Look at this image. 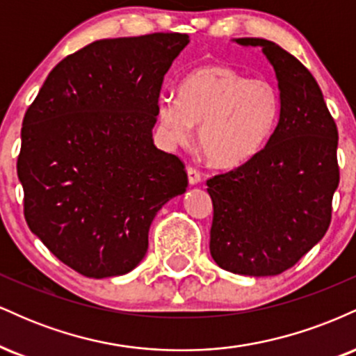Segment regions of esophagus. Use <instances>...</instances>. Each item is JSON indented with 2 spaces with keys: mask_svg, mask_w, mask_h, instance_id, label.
<instances>
[{
  "mask_svg": "<svg viewBox=\"0 0 356 356\" xmlns=\"http://www.w3.org/2000/svg\"><path fill=\"white\" fill-rule=\"evenodd\" d=\"M187 177H189V184L191 186H197L201 182V172L194 167H187Z\"/></svg>",
  "mask_w": 356,
  "mask_h": 356,
  "instance_id": "34e87169",
  "label": "esophagus"
}]
</instances>
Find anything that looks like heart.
<instances>
[{"label": "heart", "mask_w": 356, "mask_h": 356, "mask_svg": "<svg viewBox=\"0 0 356 356\" xmlns=\"http://www.w3.org/2000/svg\"><path fill=\"white\" fill-rule=\"evenodd\" d=\"M277 110L280 95L271 81L207 65L184 79L179 99H159L157 117L172 144H187L199 125L197 145L207 162L216 169H238L266 144Z\"/></svg>", "instance_id": "b5f03b06"}]
</instances>
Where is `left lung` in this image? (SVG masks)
I'll list each match as a JSON object with an SVG mask.
<instances>
[{"label": "left lung", "instance_id": "8db88e82", "mask_svg": "<svg viewBox=\"0 0 356 356\" xmlns=\"http://www.w3.org/2000/svg\"><path fill=\"white\" fill-rule=\"evenodd\" d=\"M261 47L280 88V115L252 161L207 181L214 216L211 256L234 275L275 276L295 266L321 241L340 182L338 130L316 80L280 44Z\"/></svg>", "mask_w": 356, "mask_h": 356}]
</instances>
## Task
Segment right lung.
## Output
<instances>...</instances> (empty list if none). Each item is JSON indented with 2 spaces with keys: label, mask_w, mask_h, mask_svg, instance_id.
I'll return each instance as SVG.
<instances>
[{
  "label": "right lung",
  "mask_w": 356,
  "mask_h": 356,
  "mask_svg": "<svg viewBox=\"0 0 356 356\" xmlns=\"http://www.w3.org/2000/svg\"><path fill=\"white\" fill-rule=\"evenodd\" d=\"M189 43L154 33L90 43L56 65L23 118L24 219L87 277L132 271L150 224L186 192L181 159L154 145L165 73Z\"/></svg>",
  "instance_id": "right-lung-1"
}]
</instances>
